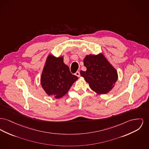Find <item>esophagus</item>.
Returning <instances> with one entry per match:
<instances>
[{
  "mask_svg": "<svg viewBox=\"0 0 149 149\" xmlns=\"http://www.w3.org/2000/svg\"><path fill=\"white\" fill-rule=\"evenodd\" d=\"M75 75L76 76H77L78 77H80V72H79V71H77V72H75Z\"/></svg>",
  "mask_w": 149,
  "mask_h": 149,
  "instance_id": "esophagus-1",
  "label": "esophagus"
}]
</instances>
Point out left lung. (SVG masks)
Segmentation results:
<instances>
[{"instance_id":"8db88e82","label":"left lung","mask_w":149,"mask_h":149,"mask_svg":"<svg viewBox=\"0 0 149 149\" xmlns=\"http://www.w3.org/2000/svg\"><path fill=\"white\" fill-rule=\"evenodd\" d=\"M84 65L87 70L80 71V74L93 91L106 94L114 87L118 73L103 55H88L84 60Z\"/></svg>"}]
</instances>
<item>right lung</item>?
<instances>
[{
	"label": "right lung",
	"instance_id": "add662e5",
	"mask_svg": "<svg viewBox=\"0 0 149 149\" xmlns=\"http://www.w3.org/2000/svg\"><path fill=\"white\" fill-rule=\"evenodd\" d=\"M63 57L56 58L49 55L41 77L43 88L49 96L56 98L63 96L78 78L70 72L69 68L63 63Z\"/></svg>",
	"mask_w": 149,
	"mask_h": 149
}]
</instances>
